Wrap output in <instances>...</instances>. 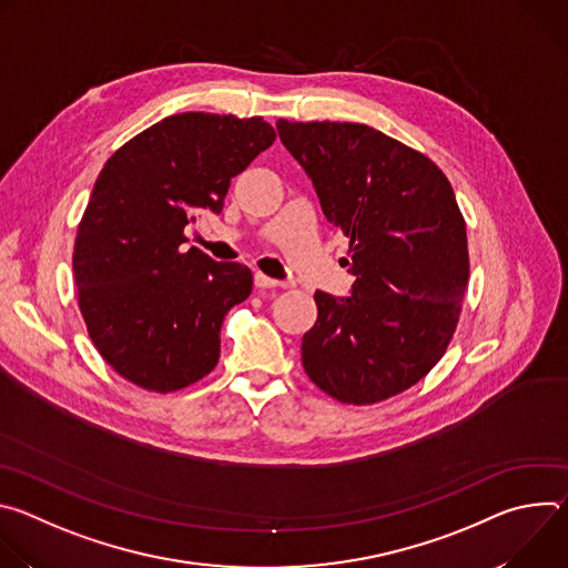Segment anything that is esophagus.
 I'll return each mask as SVG.
<instances>
[{"instance_id": "obj_1", "label": "esophagus", "mask_w": 568, "mask_h": 568, "mask_svg": "<svg viewBox=\"0 0 568 568\" xmlns=\"http://www.w3.org/2000/svg\"><path fill=\"white\" fill-rule=\"evenodd\" d=\"M254 283H256V287H258V290H276V287L281 285V281L270 278V276H267V274H263V272H256Z\"/></svg>"}]
</instances>
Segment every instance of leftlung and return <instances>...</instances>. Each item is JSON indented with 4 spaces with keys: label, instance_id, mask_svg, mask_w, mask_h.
I'll use <instances>...</instances> for the list:
<instances>
[{
    "label": "left lung",
    "instance_id": "obj_1",
    "mask_svg": "<svg viewBox=\"0 0 568 568\" xmlns=\"http://www.w3.org/2000/svg\"><path fill=\"white\" fill-rule=\"evenodd\" d=\"M276 130L323 215L351 237V296L314 292L307 377L346 404L407 390L445 355L467 287L452 184L432 159L362 123L278 119Z\"/></svg>",
    "mask_w": 568,
    "mask_h": 568
}]
</instances>
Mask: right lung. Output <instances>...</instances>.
Returning <instances> with one entry per match:
<instances>
[{
  "label": "right lung",
  "instance_id": "1",
  "mask_svg": "<svg viewBox=\"0 0 568 568\" xmlns=\"http://www.w3.org/2000/svg\"><path fill=\"white\" fill-rule=\"evenodd\" d=\"M274 139L261 116L184 112L108 159L78 226L73 278L94 346L132 384L171 393L215 368L222 321L254 276L180 250L184 229L202 211L222 213L231 178Z\"/></svg>",
  "mask_w": 568,
  "mask_h": 568
}]
</instances>
